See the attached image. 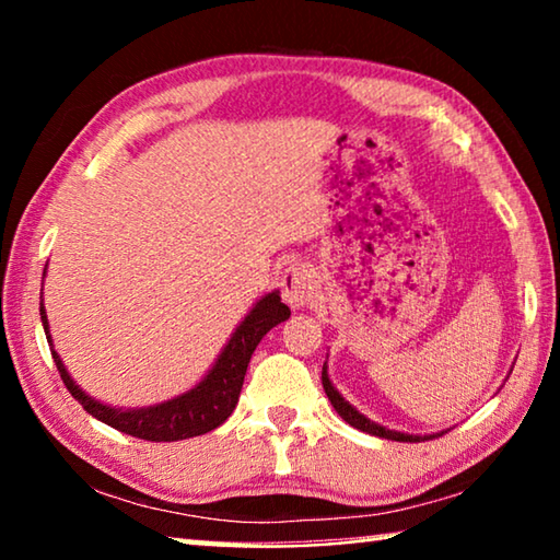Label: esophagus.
<instances>
[{"label":"esophagus","instance_id":"esophagus-1","mask_svg":"<svg viewBox=\"0 0 560 560\" xmlns=\"http://www.w3.org/2000/svg\"><path fill=\"white\" fill-rule=\"evenodd\" d=\"M281 293L283 301H287L291 308L306 306L316 293L314 271H311L306 264H289V269L283 271L281 279Z\"/></svg>","mask_w":560,"mask_h":560}]
</instances>
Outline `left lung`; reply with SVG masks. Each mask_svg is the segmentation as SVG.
Listing matches in <instances>:
<instances>
[{
    "label": "left lung",
    "instance_id": "8db88e82",
    "mask_svg": "<svg viewBox=\"0 0 560 560\" xmlns=\"http://www.w3.org/2000/svg\"><path fill=\"white\" fill-rule=\"evenodd\" d=\"M320 381H324V390L328 395L330 405L336 407V412L343 417V420L350 424V428H355L360 432H368V434H375V438H383V440H395V442H420V440L424 442V440L438 438V434H424V438H422V434H405V432H397V430H387V428H383V424L368 420L365 415H360L355 407L350 405L346 397L336 390L334 383H330V377H328L326 363H324V373H320Z\"/></svg>",
    "mask_w": 560,
    "mask_h": 560
}]
</instances>
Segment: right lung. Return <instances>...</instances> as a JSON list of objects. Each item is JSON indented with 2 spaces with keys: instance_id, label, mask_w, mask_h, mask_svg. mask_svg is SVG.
Returning <instances> with one entry per match:
<instances>
[{
  "instance_id": "1",
  "label": "right lung",
  "mask_w": 560,
  "mask_h": 560,
  "mask_svg": "<svg viewBox=\"0 0 560 560\" xmlns=\"http://www.w3.org/2000/svg\"><path fill=\"white\" fill-rule=\"evenodd\" d=\"M46 273V271H44ZM42 311V324L46 330V340L51 346L49 336V318H46L44 303L39 306ZM291 311L287 303L281 301L279 291H271L267 296H261L249 314L230 338V343L224 346L220 358L214 360L200 383L189 387L187 393L170 397L165 402L148 405V407H136V410H126V407H110L98 400H93L86 393L81 390L79 385L73 383V377L66 371L61 358L51 348L54 363L59 368L63 385L69 387V393L83 405V410L96 417V420L110 424L113 430L122 434H130V438L148 440V442H177L187 438H197V434L212 432L214 428L232 415V410L240 402L242 383L246 375V365H249L252 353L257 350L259 340L269 334L273 326H279L281 320H287Z\"/></svg>"
}]
</instances>
